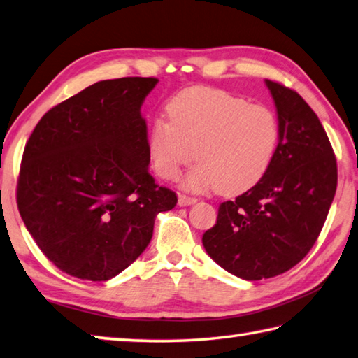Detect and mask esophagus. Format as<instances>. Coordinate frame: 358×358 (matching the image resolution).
Here are the masks:
<instances>
[{
	"mask_svg": "<svg viewBox=\"0 0 358 358\" xmlns=\"http://www.w3.org/2000/svg\"><path fill=\"white\" fill-rule=\"evenodd\" d=\"M196 201H197V199H196V197L185 196V194H180V196H178V205H180V206L192 205V203H196Z\"/></svg>",
	"mask_w": 358,
	"mask_h": 358,
	"instance_id": "1",
	"label": "esophagus"
}]
</instances>
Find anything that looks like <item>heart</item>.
Returning a JSON list of instances; mask_svg holds the SVG:
<instances>
[{
	"label": "heart",
	"instance_id": "1",
	"mask_svg": "<svg viewBox=\"0 0 358 358\" xmlns=\"http://www.w3.org/2000/svg\"><path fill=\"white\" fill-rule=\"evenodd\" d=\"M166 114L167 122H155L148 139L153 169L162 180H177L196 159L187 187L238 196L255 186L274 161L280 129L263 105L197 86L175 95Z\"/></svg>",
	"mask_w": 358,
	"mask_h": 358
}]
</instances>
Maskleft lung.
I'll use <instances>...</instances> for the list:
<instances>
[{
    "label": "left lung",
    "instance_id": "obj_1",
    "mask_svg": "<svg viewBox=\"0 0 358 358\" xmlns=\"http://www.w3.org/2000/svg\"><path fill=\"white\" fill-rule=\"evenodd\" d=\"M280 138L258 183L219 205L201 243L214 262L244 280L280 275L315 245L332 205L338 169L326 129L296 90L266 80Z\"/></svg>",
    "mask_w": 358,
    "mask_h": 358
}]
</instances>
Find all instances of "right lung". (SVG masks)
<instances>
[{"label":"right lung","mask_w":358,"mask_h":358,"mask_svg":"<svg viewBox=\"0 0 358 358\" xmlns=\"http://www.w3.org/2000/svg\"><path fill=\"white\" fill-rule=\"evenodd\" d=\"M157 83H95L51 108L26 142L18 211L43 255L71 277L120 274L150 243L158 214L177 205L148 172L141 106Z\"/></svg>","instance_id":"add662e5"}]
</instances>
